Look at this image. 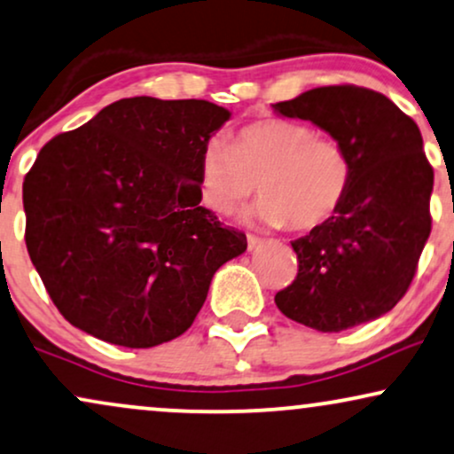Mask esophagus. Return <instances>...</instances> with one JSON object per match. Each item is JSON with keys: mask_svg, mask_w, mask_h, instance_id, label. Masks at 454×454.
Wrapping results in <instances>:
<instances>
[{"mask_svg": "<svg viewBox=\"0 0 454 454\" xmlns=\"http://www.w3.org/2000/svg\"><path fill=\"white\" fill-rule=\"evenodd\" d=\"M260 243H262L260 237H255V234H247V247H249V249H255Z\"/></svg>", "mask_w": 454, "mask_h": 454, "instance_id": "esophagus-1", "label": "esophagus"}]
</instances>
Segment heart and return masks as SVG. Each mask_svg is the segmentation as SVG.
Segmentation results:
<instances>
[{
    "instance_id": "obj_1",
    "label": "heart",
    "mask_w": 454,
    "mask_h": 454,
    "mask_svg": "<svg viewBox=\"0 0 454 454\" xmlns=\"http://www.w3.org/2000/svg\"><path fill=\"white\" fill-rule=\"evenodd\" d=\"M200 194L215 214H231L257 188L263 197L251 217L297 231L318 226L340 209L352 163L340 142L309 125L266 119L243 128L234 146L220 136L200 148Z\"/></svg>"
}]
</instances>
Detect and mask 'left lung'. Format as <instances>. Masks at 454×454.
<instances>
[{"label":"left lung","instance_id":"8db88e82","mask_svg":"<svg viewBox=\"0 0 454 454\" xmlns=\"http://www.w3.org/2000/svg\"><path fill=\"white\" fill-rule=\"evenodd\" d=\"M346 148L352 176L340 209L291 243L297 277L274 301L286 318L323 333L369 323L403 300L432 232L434 169L417 123L358 85H326L277 102Z\"/></svg>","mask_w":454,"mask_h":454}]
</instances>
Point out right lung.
I'll return each instance as SVG.
<instances>
[{
	"label": "right lung",
	"instance_id": "1",
	"mask_svg": "<svg viewBox=\"0 0 454 454\" xmlns=\"http://www.w3.org/2000/svg\"><path fill=\"white\" fill-rule=\"evenodd\" d=\"M231 111L123 98L39 151L22 184L27 249L54 306L102 341L180 337L247 237L200 205V148Z\"/></svg>",
	"mask_w": 454,
	"mask_h": 454
}]
</instances>
